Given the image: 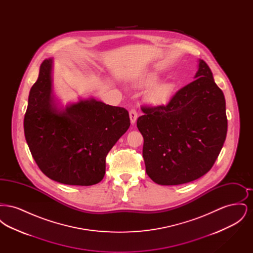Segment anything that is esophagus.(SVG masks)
I'll return each mask as SVG.
<instances>
[{"mask_svg": "<svg viewBox=\"0 0 253 253\" xmlns=\"http://www.w3.org/2000/svg\"><path fill=\"white\" fill-rule=\"evenodd\" d=\"M129 115H130L131 123H132V124H134V123H135V121H136V119H137V111H136V109H131V110H130Z\"/></svg>", "mask_w": 253, "mask_h": 253, "instance_id": "obj_1", "label": "esophagus"}]
</instances>
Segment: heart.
<instances>
[{"instance_id": "b5f03b06", "label": "heart", "mask_w": 253, "mask_h": 253, "mask_svg": "<svg viewBox=\"0 0 253 253\" xmlns=\"http://www.w3.org/2000/svg\"><path fill=\"white\" fill-rule=\"evenodd\" d=\"M157 79L155 77H148L144 79L140 85L143 87H148L156 83ZM174 90V85L170 83H164L157 85L150 93V97L154 102H163L166 101L169 96L172 95Z\"/></svg>"}]
</instances>
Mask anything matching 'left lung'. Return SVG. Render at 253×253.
Masks as SVG:
<instances>
[{
	"label": "left lung",
	"instance_id": "1",
	"mask_svg": "<svg viewBox=\"0 0 253 253\" xmlns=\"http://www.w3.org/2000/svg\"><path fill=\"white\" fill-rule=\"evenodd\" d=\"M194 81L167 105L142 107L136 126L143 135L146 172L159 185L196 180L213 166L226 140V100L211 70L199 60Z\"/></svg>",
	"mask_w": 253,
	"mask_h": 253
}]
</instances>
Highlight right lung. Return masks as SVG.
Here are the masks:
<instances>
[{
	"label": "right lung",
	"instance_id": "obj_1",
	"mask_svg": "<svg viewBox=\"0 0 253 253\" xmlns=\"http://www.w3.org/2000/svg\"><path fill=\"white\" fill-rule=\"evenodd\" d=\"M53 60L42 61L24 116V135L40 169L52 180L91 186L102 180L109 151L130 127L126 109L95 98L59 109L52 93Z\"/></svg>",
	"mask_w": 253,
	"mask_h": 253
}]
</instances>
